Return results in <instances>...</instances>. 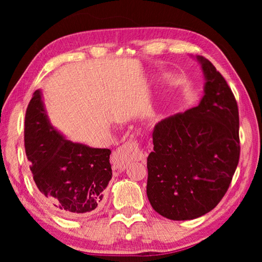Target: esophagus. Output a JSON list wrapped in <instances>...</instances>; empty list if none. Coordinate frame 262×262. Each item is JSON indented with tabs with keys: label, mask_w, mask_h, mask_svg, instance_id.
Returning a JSON list of instances; mask_svg holds the SVG:
<instances>
[{
	"label": "esophagus",
	"mask_w": 262,
	"mask_h": 262,
	"mask_svg": "<svg viewBox=\"0 0 262 262\" xmlns=\"http://www.w3.org/2000/svg\"><path fill=\"white\" fill-rule=\"evenodd\" d=\"M145 155L142 151L139 142L136 140L127 141L125 144H122L117 151L112 155L111 162L114 172H122L126 168V164L129 161H143Z\"/></svg>",
	"instance_id": "1"
}]
</instances>
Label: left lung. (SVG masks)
<instances>
[{
    "instance_id": "left-lung-1",
    "label": "left lung",
    "mask_w": 262,
    "mask_h": 262,
    "mask_svg": "<svg viewBox=\"0 0 262 262\" xmlns=\"http://www.w3.org/2000/svg\"><path fill=\"white\" fill-rule=\"evenodd\" d=\"M206 77L196 107L159 121L147 159V195L159 215L194 220L219 205L236 171L241 141L236 98L214 64L196 56Z\"/></svg>"
}]
</instances>
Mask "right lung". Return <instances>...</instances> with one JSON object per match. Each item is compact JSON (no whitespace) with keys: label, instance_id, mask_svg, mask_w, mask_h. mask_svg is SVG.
Instances as JSON below:
<instances>
[{"label":"right lung","instance_id":"obj_1","mask_svg":"<svg viewBox=\"0 0 262 262\" xmlns=\"http://www.w3.org/2000/svg\"><path fill=\"white\" fill-rule=\"evenodd\" d=\"M24 145L34 183L48 205L68 217L97 210L112 178L111 150L60 135L48 121L39 90L26 110Z\"/></svg>","mask_w":262,"mask_h":262}]
</instances>
